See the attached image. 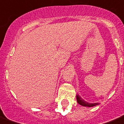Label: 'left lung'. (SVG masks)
<instances>
[{
	"label": "left lung",
	"instance_id": "8db88e82",
	"mask_svg": "<svg viewBox=\"0 0 124 124\" xmlns=\"http://www.w3.org/2000/svg\"><path fill=\"white\" fill-rule=\"evenodd\" d=\"M77 102L80 104L82 105L83 107H95L96 105H98L99 103L98 102H96V103H90L87 102L86 101H85L83 99H82V98L80 96L79 94H77Z\"/></svg>",
	"mask_w": 124,
	"mask_h": 124
}]
</instances>
